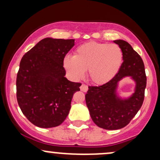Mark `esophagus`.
<instances>
[{
    "label": "esophagus",
    "instance_id": "34e87169",
    "mask_svg": "<svg viewBox=\"0 0 160 160\" xmlns=\"http://www.w3.org/2000/svg\"><path fill=\"white\" fill-rule=\"evenodd\" d=\"M80 90L82 92H87L88 90V86L85 85V84H82V85L80 86Z\"/></svg>",
    "mask_w": 160,
    "mask_h": 160
}]
</instances>
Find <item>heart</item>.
<instances>
[{
	"label": "heart",
	"mask_w": 160,
	"mask_h": 160,
	"mask_svg": "<svg viewBox=\"0 0 160 160\" xmlns=\"http://www.w3.org/2000/svg\"><path fill=\"white\" fill-rule=\"evenodd\" d=\"M122 52L114 43L89 42L77 48L74 56H66L64 67L70 76L80 80L88 71V78L97 85L107 83L120 68Z\"/></svg>",
	"instance_id": "1"
}]
</instances>
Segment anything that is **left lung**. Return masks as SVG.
I'll use <instances>...</instances> for the list:
<instances>
[{"label": "left lung", "instance_id": "obj_1", "mask_svg": "<svg viewBox=\"0 0 160 160\" xmlns=\"http://www.w3.org/2000/svg\"><path fill=\"white\" fill-rule=\"evenodd\" d=\"M122 52L123 62L112 80L99 86H89L86 103L92 120L98 127L108 130L120 129L132 120L140 110L144 98L147 78L142 58L132 46L122 40H113ZM130 76L136 82L135 92L127 99L117 95L118 82Z\"/></svg>", "mask_w": 160, "mask_h": 160}]
</instances>
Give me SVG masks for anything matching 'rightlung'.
<instances>
[{
	"label": "right lung",
	"instance_id": "right-lung-1",
	"mask_svg": "<svg viewBox=\"0 0 160 160\" xmlns=\"http://www.w3.org/2000/svg\"><path fill=\"white\" fill-rule=\"evenodd\" d=\"M74 40H41L24 55L16 78V97L23 114L34 126H59L68 115L80 82L65 78V56Z\"/></svg>",
	"mask_w": 160,
	"mask_h": 160
}]
</instances>
